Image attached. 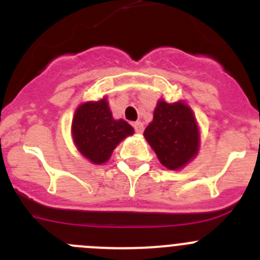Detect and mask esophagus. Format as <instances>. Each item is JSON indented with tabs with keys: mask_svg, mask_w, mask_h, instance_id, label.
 <instances>
[{
	"mask_svg": "<svg viewBox=\"0 0 260 260\" xmlns=\"http://www.w3.org/2000/svg\"><path fill=\"white\" fill-rule=\"evenodd\" d=\"M134 130H135V133H138V134H142V133H143V130H144V126H143V123L141 122V121H137V122H134Z\"/></svg>",
	"mask_w": 260,
	"mask_h": 260,
	"instance_id": "1",
	"label": "esophagus"
}]
</instances>
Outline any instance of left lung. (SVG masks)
Masks as SVG:
<instances>
[{"label": "left lung", "instance_id": "obj_1", "mask_svg": "<svg viewBox=\"0 0 260 260\" xmlns=\"http://www.w3.org/2000/svg\"><path fill=\"white\" fill-rule=\"evenodd\" d=\"M144 137L168 169H180L197 155L199 146L198 125L191 109L183 103H157L153 121Z\"/></svg>", "mask_w": 260, "mask_h": 260}]
</instances>
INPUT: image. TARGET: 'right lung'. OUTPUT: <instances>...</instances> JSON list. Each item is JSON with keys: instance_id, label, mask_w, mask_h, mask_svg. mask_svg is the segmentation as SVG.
I'll list each match as a JSON object with an SVG mask.
<instances>
[{"instance_id": "1", "label": "right lung", "mask_w": 260, "mask_h": 260, "mask_svg": "<svg viewBox=\"0 0 260 260\" xmlns=\"http://www.w3.org/2000/svg\"><path fill=\"white\" fill-rule=\"evenodd\" d=\"M134 128L123 119L112 117L107 99L80 105L73 119V138L78 150L93 164H103L119 142Z\"/></svg>"}]
</instances>
